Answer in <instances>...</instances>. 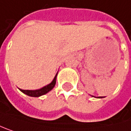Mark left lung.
<instances>
[{"label": "left lung", "instance_id": "left-lung-1", "mask_svg": "<svg viewBox=\"0 0 131 131\" xmlns=\"http://www.w3.org/2000/svg\"><path fill=\"white\" fill-rule=\"evenodd\" d=\"M92 97H94L93 95H92ZM104 98V97H98V98Z\"/></svg>", "mask_w": 131, "mask_h": 131}]
</instances>
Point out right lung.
Segmentation results:
<instances>
[{
	"mask_svg": "<svg viewBox=\"0 0 131 131\" xmlns=\"http://www.w3.org/2000/svg\"><path fill=\"white\" fill-rule=\"evenodd\" d=\"M57 74L58 72L56 73V76L54 77L53 80L51 82V83H49V85L39 89H36V90H23V89H19L23 93H24L25 95H28V96H30V97H39V96H42L46 93H48L49 92H50L55 86L56 85V77H57Z\"/></svg>",
	"mask_w": 131,
	"mask_h": 131,
	"instance_id": "1",
	"label": "right lung"
}]
</instances>
